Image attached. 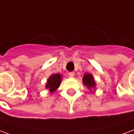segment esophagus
Listing matches in <instances>:
<instances>
[{"mask_svg": "<svg viewBox=\"0 0 134 134\" xmlns=\"http://www.w3.org/2000/svg\"><path fill=\"white\" fill-rule=\"evenodd\" d=\"M69 76H70V77H73L74 76H75V72H69Z\"/></svg>", "mask_w": 134, "mask_h": 134, "instance_id": "esophagus-1", "label": "esophagus"}]
</instances>
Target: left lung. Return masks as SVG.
I'll return each instance as SVG.
<instances>
[{"instance_id":"obj_1","label":"left lung","mask_w":134,"mask_h":134,"mask_svg":"<svg viewBox=\"0 0 134 134\" xmlns=\"http://www.w3.org/2000/svg\"><path fill=\"white\" fill-rule=\"evenodd\" d=\"M82 82L89 89L95 87V86H96V82H95V80L93 79V76L91 75L90 74H88V73L85 74L84 77L82 78Z\"/></svg>"}]
</instances>
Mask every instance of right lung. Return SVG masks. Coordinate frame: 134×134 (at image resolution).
<instances>
[{
  "instance_id": "obj_1",
  "label": "right lung",
  "mask_w": 134,
  "mask_h": 134,
  "mask_svg": "<svg viewBox=\"0 0 134 134\" xmlns=\"http://www.w3.org/2000/svg\"><path fill=\"white\" fill-rule=\"evenodd\" d=\"M61 75L54 74L52 76H50V77L47 81L46 87L49 90L51 93H53L59 87L61 83Z\"/></svg>"
}]
</instances>
